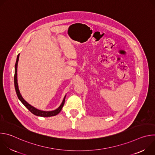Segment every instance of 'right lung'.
Instances as JSON below:
<instances>
[{
    "label": "right lung",
    "instance_id": "1",
    "mask_svg": "<svg viewBox=\"0 0 155 155\" xmlns=\"http://www.w3.org/2000/svg\"><path fill=\"white\" fill-rule=\"evenodd\" d=\"M19 54H18L17 56V59H16V64H15V75H14V83H15V90H16V93L17 94V96L18 97V99H19V101L23 104V105L29 110V111L33 114L34 115H36V116H40V117H53V116H55L56 115H58L61 111L62 108V107L64 106V102H65V96L64 97L61 105L56 110H53V111H43V110H38L36 108H35L34 107L32 106L31 105H30L29 103H28L24 99L23 97H22L19 88H18V82H17V68H18V60H19Z\"/></svg>",
    "mask_w": 155,
    "mask_h": 155
}]
</instances>
